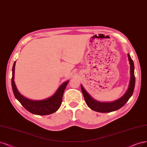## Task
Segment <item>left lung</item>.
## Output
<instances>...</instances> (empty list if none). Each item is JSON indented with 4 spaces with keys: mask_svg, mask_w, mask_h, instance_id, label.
<instances>
[{
    "mask_svg": "<svg viewBox=\"0 0 147 147\" xmlns=\"http://www.w3.org/2000/svg\"><path fill=\"white\" fill-rule=\"evenodd\" d=\"M127 57L130 64V80L129 84L126 93L119 99L112 102H100L92 98L88 93L85 90L82 85L81 86V90L87 105L92 110L98 112L106 113L115 111L123 106L129 100L134 92L135 86V76H134V62L131 58L130 55L127 54Z\"/></svg>",
    "mask_w": 147,
    "mask_h": 147,
    "instance_id": "1",
    "label": "left lung"
}]
</instances>
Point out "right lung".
Instances as JSON below:
<instances>
[{
    "label": "right lung",
    "mask_w": 147,
    "mask_h": 147,
    "mask_svg": "<svg viewBox=\"0 0 147 147\" xmlns=\"http://www.w3.org/2000/svg\"><path fill=\"white\" fill-rule=\"evenodd\" d=\"M16 61L13 64L12 68V79L11 86L13 92L16 99L20 102L22 106L27 111L33 114L38 115H46L51 114L57 111L62 102V98L66 87L69 80L63 83L57 90L55 93L51 96L42 99V100H32L24 96L19 92L15 82V69Z\"/></svg>",
    "instance_id": "1"
}]
</instances>
